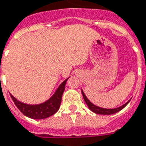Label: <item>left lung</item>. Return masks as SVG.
<instances>
[{"mask_svg":"<svg viewBox=\"0 0 146 146\" xmlns=\"http://www.w3.org/2000/svg\"><path fill=\"white\" fill-rule=\"evenodd\" d=\"M81 94H82V96H83V98H84V100H85V102H86V105L89 107V109H90L91 111H93L94 113H97V114L110 115L113 114V113H117L119 111L121 110L122 109H124L125 107L127 106L128 103L130 102V100H131V99H130V100L128 101L125 104H124L123 106H121L120 107H117V108H114V109H105V108L97 106H95L94 104H93V103L90 102V100L87 98V97L86 96V94H85V93L83 92V90H81Z\"/></svg>","mask_w":146,"mask_h":146,"instance_id":"left-lung-1","label":"left lung"}]
</instances>
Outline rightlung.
I'll list each match as a JSON object with an SVG mask.
<instances>
[{
  "instance_id": "right-lung-1",
  "label": "right lung",
  "mask_w": 146,
  "mask_h": 146,
  "mask_svg": "<svg viewBox=\"0 0 146 146\" xmlns=\"http://www.w3.org/2000/svg\"><path fill=\"white\" fill-rule=\"evenodd\" d=\"M68 79L69 78L65 79V81L60 84L51 98L46 102L40 103V104H37V105L25 104L18 101L11 94L10 96L16 106L17 107L19 110L26 117L32 119H37V120L47 118L54 113H56L59 110L62 94L65 90V83Z\"/></svg>"
}]
</instances>
